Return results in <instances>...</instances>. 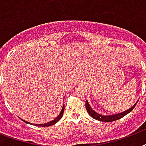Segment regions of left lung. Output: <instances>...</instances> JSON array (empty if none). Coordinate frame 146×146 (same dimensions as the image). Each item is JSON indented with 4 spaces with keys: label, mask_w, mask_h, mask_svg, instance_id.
Masks as SVG:
<instances>
[{
    "label": "left lung",
    "mask_w": 146,
    "mask_h": 146,
    "mask_svg": "<svg viewBox=\"0 0 146 146\" xmlns=\"http://www.w3.org/2000/svg\"><path fill=\"white\" fill-rule=\"evenodd\" d=\"M137 102H136V104H134L133 106L130 108L129 110H127V111H124V112H122V113H117V114H113V115H109V116H104V115H101L99 113H96V111H94L91 108V107L89 106V103L87 102H86V110L88 111V113L90 116H91L92 117H93L94 119H96V120H100V121H103V122H111V121H115L117 120H119L120 118L123 117L125 115H127V113H129V112H131L132 110L135 108V106L137 104Z\"/></svg>",
    "instance_id": "8db88e82"
}]
</instances>
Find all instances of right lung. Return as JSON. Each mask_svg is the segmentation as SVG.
Here are the masks:
<instances>
[{
  "instance_id": "obj_1",
  "label": "right lung",
  "mask_w": 146,
  "mask_h": 146,
  "mask_svg": "<svg viewBox=\"0 0 146 146\" xmlns=\"http://www.w3.org/2000/svg\"><path fill=\"white\" fill-rule=\"evenodd\" d=\"M64 105L63 106V108H62V110H61V111H60V113H59V115L57 116V117L55 118L54 120H52V121H50V122L47 123H44V124H35V126H38V127H49V126H51V125L55 124L56 123L58 122V121H59V120L61 119L62 116H63V114H64ZM23 121L24 122H26V123H29V124H31L30 123L26 122V121H25V120H23Z\"/></svg>"
}]
</instances>
